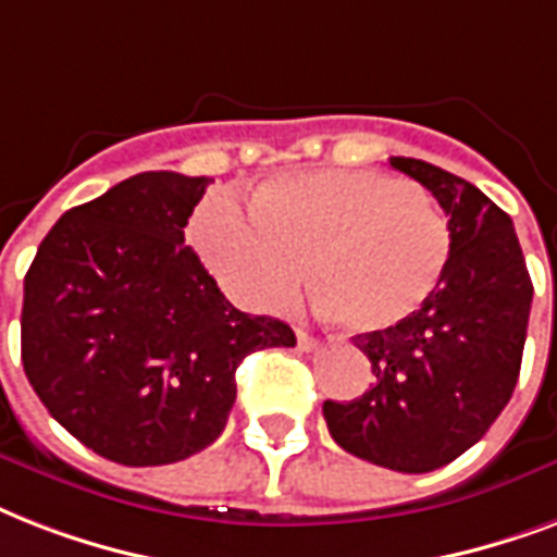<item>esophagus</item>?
<instances>
[{
	"mask_svg": "<svg viewBox=\"0 0 557 557\" xmlns=\"http://www.w3.org/2000/svg\"><path fill=\"white\" fill-rule=\"evenodd\" d=\"M296 346L301 348V351H310V348H317V339L310 337L308 331L301 325H296Z\"/></svg>",
	"mask_w": 557,
	"mask_h": 557,
	"instance_id": "1",
	"label": "esophagus"
}]
</instances>
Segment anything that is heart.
I'll list each match as a JSON object with an SVG mask.
<instances>
[{
    "instance_id": "heart-1",
    "label": "heart",
    "mask_w": 557,
    "mask_h": 557,
    "mask_svg": "<svg viewBox=\"0 0 557 557\" xmlns=\"http://www.w3.org/2000/svg\"><path fill=\"white\" fill-rule=\"evenodd\" d=\"M194 238L220 284L252 310L284 308L308 278L351 334L407 322L442 284L454 232L407 180L301 171L261 185L252 214L226 194L202 202Z\"/></svg>"
}]
</instances>
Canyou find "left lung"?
Wrapping results in <instances>:
<instances>
[{"instance_id": "1", "label": "left lung", "mask_w": 557, "mask_h": 557, "mask_svg": "<svg viewBox=\"0 0 557 557\" xmlns=\"http://www.w3.org/2000/svg\"><path fill=\"white\" fill-rule=\"evenodd\" d=\"M389 165L444 209L450 264L416 317L357 337L372 389L325 400L322 412L334 442L357 459L426 473L480 442L511 398L534 290L515 223L497 202L421 159L392 157Z\"/></svg>"}]
</instances>
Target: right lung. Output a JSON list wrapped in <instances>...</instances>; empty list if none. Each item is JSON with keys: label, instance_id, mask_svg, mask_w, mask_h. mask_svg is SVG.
Returning <instances> with one entry per match:
<instances>
[{"label": "right lung", "instance_id": "add662e5", "mask_svg": "<svg viewBox=\"0 0 557 557\" xmlns=\"http://www.w3.org/2000/svg\"><path fill=\"white\" fill-rule=\"evenodd\" d=\"M206 185L174 171L131 176L69 209L25 273V377L110 462L200 454L226 426L240 360L296 346L282 319L232 308L185 247Z\"/></svg>", "mask_w": 557, "mask_h": 557}]
</instances>
